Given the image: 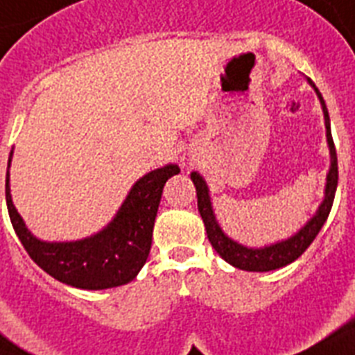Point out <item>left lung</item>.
<instances>
[{"instance_id":"left-lung-1","label":"left lung","mask_w":355,"mask_h":355,"mask_svg":"<svg viewBox=\"0 0 355 355\" xmlns=\"http://www.w3.org/2000/svg\"><path fill=\"white\" fill-rule=\"evenodd\" d=\"M309 83L314 87L319 101H321V107H323L324 127H327V141H329L330 148V171L329 175H327L323 203L319 205V209L318 212H315L314 218L310 219L309 223L304 225L300 232L294 234V236L288 237V239H285V241L274 243V245H268V247H243V245H239L237 241L230 239V237L221 230L218 221H216L212 203H210L209 187H207L203 178H201L198 172H192V174H190V180L194 181L196 194H198V210L199 214H201V218H203L210 245H212L214 250L218 252L219 256L223 257L225 261L230 263V265L236 266V268H241V270L247 272H270L276 270V268H281V266L290 265V263L295 261V259L310 247V243L314 241L315 236H318L319 230H321V227H323L324 221H327V218H329L330 209H332L334 203V196H336V189H338V154H336V146H334L332 132H330L329 110H327L323 96H321V92H319L312 79H309Z\"/></svg>"}]
</instances>
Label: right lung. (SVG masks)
<instances>
[{
	"label": "right lung",
	"mask_w": 355,
	"mask_h": 355,
	"mask_svg": "<svg viewBox=\"0 0 355 355\" xmlns=\"http://www.w3.org/2000/svg\"><path fill=\"white\" fill-rule=\"evenodd\" d=\"M12 159V152H10ZM8 159V166H10ZM180 174V166L166 165L137 180L116 218L101 230L79 241H41L25 227L5 183L10 223L19 241L40 268L54 279L83 290H103L127 285L137 276L150 254L152 230L166 180Z\"/></svg>",
	"instance_id": "add662e5"
}]
</instances>
